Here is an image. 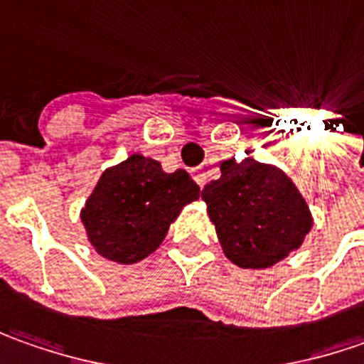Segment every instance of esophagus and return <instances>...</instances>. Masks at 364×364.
<instances>
[{
  "label": "esophagus",
  "instance_id": "34e87169",
  "mask_svg": "<svg viewBox=\"0 0 364 364\" xmlns=\"http://www.w3.org/2000/svg\"><path fill=\"white\" fill-rule=\"evenodd\" d=\"M191 175H193L195 183H197V185H199V187L203 189V187H205V183H207V177H205V173H203V169H199V167H197V169L191 171Z\"/></svg>",
  "mask_w": 364,
  "mask_h": 364
}]
</instances>
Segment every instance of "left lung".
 I'll use <instances>...</instances> for the list:
<instances>
[{"instance_id": "8db88e82", "label": "left lung", "mask_w": 364, "mask_h": 364, "mask_svg": "<svg viewBox=\"0 0 364 364\" xmlns=\"http://www.w3.org/2000/svg\"><path fill=\"white\" fill-rule=\"evenodd\" d=\"M220 169L201 197L228 259L240 268H269L302 245L312 215L286 173L252 157L223 161Z\"/></svg>"}]
</instances>
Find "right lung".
<instances>
[{
    "instance_id": "1",
    "label": "right lung",
    "mask_w": 364,
    "mask_h": 364,
    "mask_svg": "<svg viewBox=\"0 0 364 364\" xmlns=\"http://www.w3.org/2000/svg\"><path fill=\"white\" fill-rule=\"evenodd\" d=\"M195 199L199 185L187 171L165 173L155 159L131 155L102 173L80 220L100 256L134 264L157 250L179 211Z\"/></svg>"
}]
</instances>
